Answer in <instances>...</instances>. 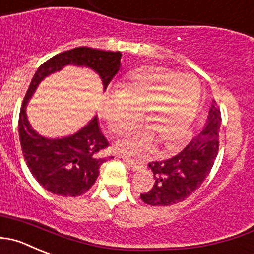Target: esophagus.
Wrapping results in <instances>:
<instances>
[{
  "mask_svg": "<svg viewBox=\"0 0 254 254\" xmlns=\"http://www.w3.org/2000/svg\"><path fill=\"white\" fill-rule=\"evenodd\" d=\"M123 159H124V161L127 162V165H129V167L130 169L132 170V171H137V170L140 169V164H137V162H135L134 160H130V159H127V157H123Z\"/></svg>",
  "mask_w": 254,
  "mask_h": 254,
  "instance_id": "1",
  "label": "esophagus"
}]
</instances>
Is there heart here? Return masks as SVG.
Returning <instances> with one entry per match:
<instances>
[{
  "instance_id": "1",
  "label": "heart",
  "mask_w": 254,
  "mask_h": 254,
  "mask_svg": "<svg viewBox=\"0 0 254 254\" xmlns=\"http://www.w3.org/2000/svg\"><path fill=\"white\" fill-rule=\"evenodd\" d=\"M200 99L201 85L193 75L142 67L130 73L117 92L103 95L100 113L114 134L131 129L141 114L145 130L120 140L122 151L140 152L154 142L165 146V152H175L189 139Z\"/></svg>"
}]
</instances>
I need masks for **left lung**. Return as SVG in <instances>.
Segmentation results:
<instances>
[{"label": "left lung", "mask_w": 254, "mask_h": 254, "mask_svg": "<svg viewBox=\"0 0 254 254\" xmlns=\"http://www.w3.org/2000/svg\"><path fill=\"white\" fill-rule=\"evenodd\" d=\"M221 112L213 100L202 131L171 159L152 161L147 166L154 174V186L140 195L151 206H171L193 193L210 174L218 152Z\"/></svg>", "instance_id": "obj_1"}]
</instances>
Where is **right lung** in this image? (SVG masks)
<instances>
[{
    "label": "right lung",
    "instance_id": "obj_1",
    "mask_svg": "<svg viewBox=\"0 0 254 254\" xmlns=\"http://www.w3.org/2000/svg\"><path fill=\"white\" fill-rule=\"evenodd\" d=\"M120 59V52L78 47L52 57L34 73L19 112V141L29 171L49 192L63 197L83 195L97 181L102 164L113 156L105 155L109 144L100 131L97 115L74 134L52 139L38 134L29 124L26 113L29 99L44 78L65 65L94 70L105 90L119 72Z\"/></svg>",
    "mask_w": 254,
    "mask_h": 254
}]
</instances>
